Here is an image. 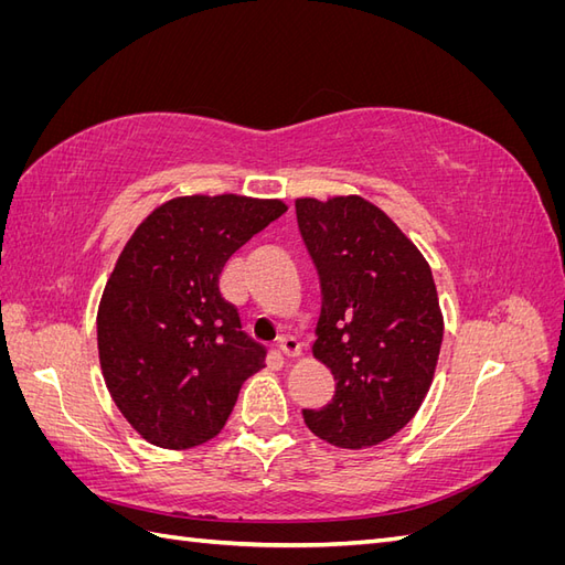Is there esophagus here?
Returning <instances> with one entry per match:
<instances>
[{"label":"esophagus","mask_w":565,"mask_h":565,"mask_svg":"<svg viewBox=\"0 0 565 565\" xmlns=\"http://www.w3.org/2000/svg\"><path fill=\"white\" fill-rule=\"evenodd\" d=\"M278 351L285 355V358H297L301 353V344L295 339V337H280L278 341Z\"/></svg>","instance_id":"1"}]
</instances>
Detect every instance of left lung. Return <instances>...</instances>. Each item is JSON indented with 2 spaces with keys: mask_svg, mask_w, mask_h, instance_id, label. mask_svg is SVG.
<instances>
[{
  "mask_svg": "<svg viewBox=\"0 0 565 565\" xmlns=\"http://www.w3.org/2000/svg\"><path fill=\"white\" fill-rule=\"evenodd\" d=\"M297 224L320 280L313 355L334 396L301 409L309 429L361 450L398 434L431 386L443 316L429 264L372 202L297 200Z\"/></svg>",
  "mask_w": 565,
  "mask_h": 565,
  "instance_id": "8db88e82",
  "label": "left lung"
}]
</instances>
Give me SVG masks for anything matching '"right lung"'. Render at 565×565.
I'll list each match as a JSON object with an SVG mask.
<instances>
[{
	"label": "right lung",
	"mask_w": 565,
	"mask_h": 565,
	"mask_svg": "<svg viewBox=\"0 0 565 565\" xmlns=\"http://www.w3.org/2000/svg\"><path fill=\"white\" fill-rule=\"evenodd\" d=\"M287 212L280 200L191 195L129 237L98 306V358L119 413L152 446L188 450L224 429L266 349L218 292L231 254Z\"/></svg>",
	"instance_id": "add662e5"
}]
</instances>
